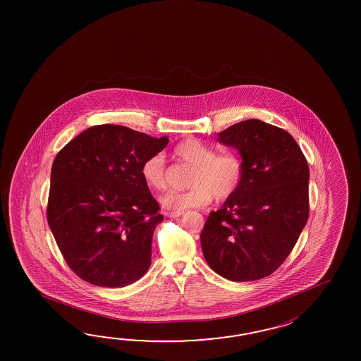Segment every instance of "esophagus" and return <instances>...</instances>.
Listing matches in <instances>:
<instances>
[{
    "label": "esophagus",
    "instance_id": "1",
    "mask_svg": "<svg viewBox=\"0 0 361 361\" xmlns=\"http://www.w3.org/2000/svg\"><path fill=\"white\" fill-rule=\"evenodd\" d=\"M182 214H183V212H166L165 213L168 218H178V216H180Z\"/></svg>",
    "mask_w": 361,
    "mask_h": 361
}]
</instances>
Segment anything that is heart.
Wrapping results in <instances>:
<instances>
[{
    "mask_svg": "<svg viewBox=\"0 0 361 361\" xmlns=\"http://www.w3.org/2000/svg\"><path fill=\"white\" fill-rule=\"evenodd\" d=\"M174 156L193 168L187 191H170L160 199L162 207L171 212L187 207H205L212 200L223 201L238 191L244 178V162L232 152L216 154L213 147L199 139H184L174 147ZM142 178L152 190H162L166 184L165 160L154 154L142 164Z\"/></svg>",
    "mask_w": 361,
    "mask_h": 361,
    "instance_id": "b5f03b06",
    "label": "heart"
}]
</instances>
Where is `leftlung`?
I'll use <instances>...</instances> for the list:
<instances>
[{"label": "left lung", "instance_id": "obj_1", "mask_svg": "<svg viewBox=\"0 0 361 361\" xmlns=\"http://www.w3.org/2000/svg\"><path fill=\"white\" fill-rule=\"evenodd\" d=\"M244 162L238 191L212 212L200 235L210 269L231 281H254L276 271L308 219L310 170L292 135L250 118L218 133Z\"/></svg>", "mask_w": 361, "mask_h": 361}]
</instances>
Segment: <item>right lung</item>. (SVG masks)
I'll return each instance as SVG.
<instances>
[{
    "label": "right lung",
    "instance_id": "1",
    "mask_svg": "<svg viewBox=\"0 0 361 361\" xmlns=\"http://www.w3.org/2000/svg\"><path fill=\"white\" fill-rule=\"evenodd\" d=\"M168 143V137L104 123L82 131L56 154L47 223L77 276L123 288L149 269L154 231L164 216L140 169Z\"/></svg>",
    "mask_w": 361,
    "mask_h": 361
}]
</instances>
